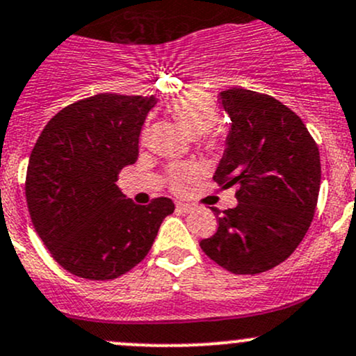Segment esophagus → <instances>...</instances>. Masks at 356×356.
Instances as JSON below:
<instances>
[{
  "label": "esophagus",
  "instance_id": "esophagus-1",
  "mask_svg": "<svg viewBox=\"0 0 356 356\" xmlns=\"http://www.w3.org/2000/svg\"><path fill=\"white\" fill-rule=\"evenodd\" d=\"M175 206H177V209L182 211V213H191V211L194 209V206L189 204V202H181V201H179Z\"/></svg>",
  "mask_w": 356,
  "mask_h": 356
}]
</instances>
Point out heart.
<instances>
[{
    "instance_id": "obj_1",
    "label": "heart",
    "mask_w": 356,
    "mask_h": 356,
    "mask_svg": "<svg viewBox=\"0 0 356 356\" xmlns=\"http://www.w3.org/2000/svg\"><path fill=\"white\" fill-rule=\"evenodd\" d=\"M167 109L191 135L208 134L220 118L214 101L209 96L196 91H187L174 97L167 103ZM193 177L194 167L189 163H177V165H172L169 170L170 186L174 189H181Z\"/></svg>"
}]
</instances>
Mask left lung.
I'll return each mask as SVG.
<instances>
[{"label":"left lung","mask_w":356,"mask_h":356,"mask_svg":"<svg viewBox=\"0 0 356 356\" xmlns=\"http://www.w3.org/2000/svg\"><path fill=\"white\" fill-rule=\"evenodd\" d=\"M232 130L213 181L236 186L238 204L211 208L218 229L201 248L238 275L267 272L292 255L318 204L321 162L306 124L275 97L248 89L220 92Z\"/></svg>","instance_id":"left-lung-1"}]
</instances>
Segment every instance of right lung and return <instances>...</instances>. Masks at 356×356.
Wrapping results in <instances>:
<instances>
[{
	"instance_id": "add662e5",
	"label": "right lung",
	"mask_w": 356,
	"mask_h": 356,
	"mask_svg": "<svg viewBox=\"0 0 356 356\" xmlns=\"http://www.w3.org/2000/svg\"><path fill=\"white\" fill-rule=\"evenodd\" d=\"M154 96L96 95L62 108L38 136L25 196L35 232L62 268L88 280L130 272L150 252L169 197L135 204L116 186L138 159Z\"/></svg>"
}]
</instances>
